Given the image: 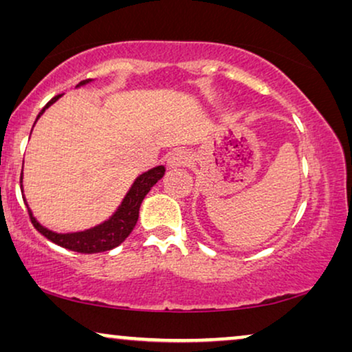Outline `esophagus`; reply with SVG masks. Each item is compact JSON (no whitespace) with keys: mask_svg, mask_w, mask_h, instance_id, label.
Wrapping results in <instances>:
<instances>
[{"mask_svg":"<svg viewBox=\"0 0 352 352\" xmlns=\"http://www.w3.org/2000/svg\"><path fill=\"white\" fill-rule=\"evenodd\" d=\"M190 162L189 152L184 151V148H175V151L170 152L168 155V166H182L187 165Z\"/></svg>","mask_w":352,"mask_h":352,"instance_id":"34e87169","label":"esophagus"}]
</instances>
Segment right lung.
<instances>
[{"label": "right lung", "instance_id": "add662e5", "mask_svg": "<svg viewBox=\"0 0 352 352\" xmlns=\"http://www.w3.org/2000/svg\"><path fill=\"white\" fill-rule=\"evenodd\" d=\"M85 83H88V81H81L78 86ZM59 98L60 94L56 96V98H52L50 102L43 107L41 112L38 113L36 120L40 118V115L45 112L51 104H54ZM163 175H165V168L163 166H155L152 168V170L142 173V175L136 177V181L133 182L131 189L128 190L126 195H124L122 205L118 206V210L115 211L112 218L104 221L102 224L96 226V228L83 230V232H74V234L52 232V230L43 228V226L33 218L30 208H28V216H30L33 228H35L38 232L43 234L47 240H51L52 243L59 245L62 248L72 250V252H76V253L107 252V250L118 247V245L122 243L129 234H131L133 228L138 223L139 206H141L144 197L148 194V190H151V187L153 184H157L158 179H162Z\"/></svg>", "mask_w": 352, "mask_h": 352}]
</instances>
